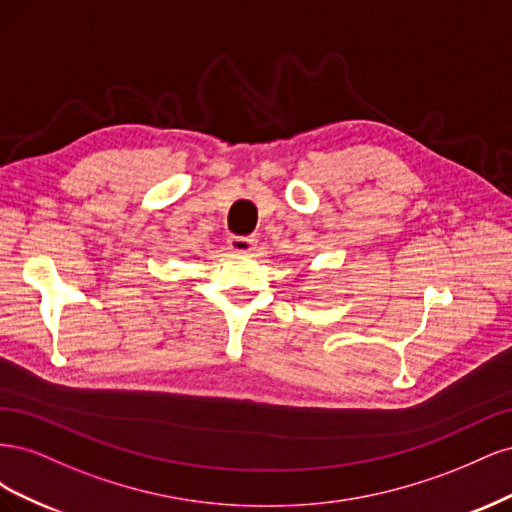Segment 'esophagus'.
Returning <instances> with one entry per match:
<instances>
[{
    "label": "esophagus",
    "instance_id": "obj_1",
    "mask_svg": "<svg viewBox=\"0 0 512 512\" xmlns=\"http://www.w3.org/2000/svg\"><path fill=\"white\" fill-rule=\"evenodd\" d=\"M228 245H230L232 252L250 254V252L256 250V239L254 237H239V235H235V237L228 239Z\"/></svg>",
    "mask_w": 512,
    "mask_h": 512
}]
</instances>
